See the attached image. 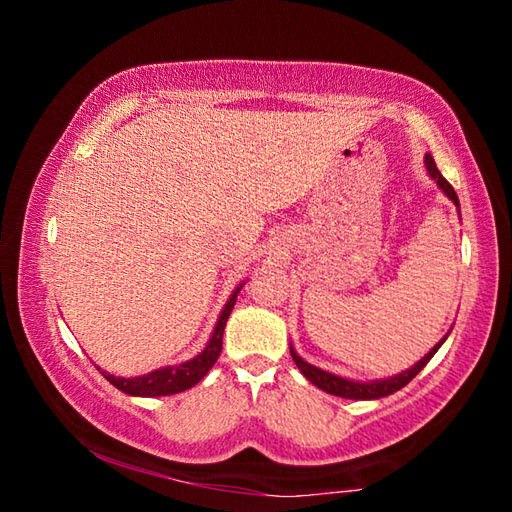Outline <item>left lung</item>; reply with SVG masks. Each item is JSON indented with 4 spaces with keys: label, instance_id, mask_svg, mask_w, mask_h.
I'll return each instance as SVG.
<instances>
[{
    "label": "left lung",
    "instance_id": "obj_1",
    "mask_svg": "<svg viewBox=\"0 0 512 512\" xmlns=\"http://www.w3.org/2000/svg\"><path fill=\"white\" fill-rule=\"evenodd\" d=\"M424 164H427L429 176L436 180V185L443 189L449 201H452L458 207V196L454 192V187L449 185L447 180L443 178V173L438 171L436 162H433V158H431L429 153L424 155ZM447 336H449V332L436 345H433V348L427 354H424V357L418 363H415V366H411L409 370H404V372H400V375H395V377L372 379V381L345 379V377H339V375H332V372H327L323 368L311 366V363H307L296 350H293V345H291V357H293V361H296V366H298V370L302 372V375H305L311 381V384L318 386L320 391H325L329 395H336V397H345V400H379V397L393 395V393L400 391V388H404L406 384H409V381L415 375H418V372L431 361V357L438 352L440 345L447 341Z\"/></svg>",
    "mask_w": 512,
    "mask_h": 512
}]
</instances>
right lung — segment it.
Returning a JSON list of instances; mask_svg holds the SVG:
<instances>
[{"instance_id":"1","label":"right lung","mask_w":512,"mask_h":512,"mask_svg":"<svg viewBox=\"0 0 512 512\" xmlns=\"http://www.w3.org/2000/svg\"><path fill=\"white\" fill-rule=\"evenodd\" d=\"M241 287H244V284H239V287L232 291V296L228 302H225L219 320H216L210 341H207L203 352H198L194 359L178 363V366H164V368L149 372V375H140V377H115V375H110V372H103V377H106L112 386L119 388L121 393L135 395V397L176 395V393L187 391V388L196 386L198 381H201L207 372H210L216 359H219L221 345H223V329L232 314V307H235Z\"/></svg>"}]
</instances>
